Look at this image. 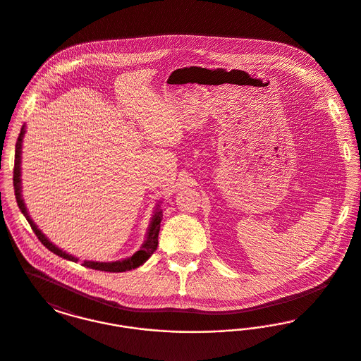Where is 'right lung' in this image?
I'll list each match as a JSON object with an SVG mask.
<instances>
[{
  "label": "right lung",
  "mask_w": 361,
  "mask_h": 361,
  "mask_svg": "<svg viewBox=\"0 0 361 361\" xmlns=\"http://www.w3.org/2000/svg\"><path fill=\"white\" fill-rule=\"evenodd\" d=\"M24 135H25V124L21 127V131H20V135H18V142H16V150H15L13 187H15V195H16V202H18V208L23 212V215L25 216V219L28 221V224H31L36 237L39 238V240L49 250H51L54 255H56L59 257L69 259V261H73V262H77L78 258L71 256L69 253L63 252L62 249H59L56 245H54L51 240H49L42 233V230L37 228V226L35 224L34 221L31 219V216L28 214V209L25 207L23 195H21V152H23V137H24ZM159 207H161V202H158L157 206H155L154 214H153V218H152L150 224H149L145 242L142 243L140 249L135 252L131 257L119 259V261H109V262H103V261L100 262V261H89V259H85L82 262V265L86 267V268H92V269H96V271H104V272H126V271L135 269L137 267H140L142 264H145L149 259V257L154 253L155 250H157V246H158V234H159V227H161V221H162V209Z\"/></svg>",
  "instance_id": "obj_1"
}]
</instances>
